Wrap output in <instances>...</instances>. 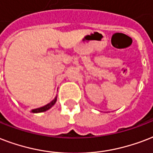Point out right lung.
<instances>
[{
  "label": "right lung",
  "instance_id": "add662e5",
  "mask_svg": "<svg viewBox=\"0 0 153 153\" xmlns=\"http://www.w3.org/2000/svg\"><path fill=\"white\" fill-rule=\"evenodd\" d=\"M56 101V97H55L54 100H53L51 101L50 103H48V105H45L43 107H41V108H35V109H32L31 112H33V113H37V112H45L47 110H48L49 108L53 107V105H55Z\"/></svg>",
  "mask_w": 153,
  "mask_h": 153
}]
</instances>
